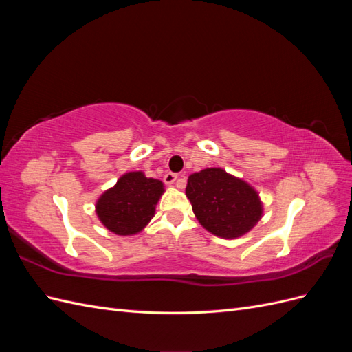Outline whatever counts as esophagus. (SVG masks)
Instances as JSON below:
<instances>
[{
    "label": "esophagus",
    "instance_id": "obj_1",
    "mask_svg": "<svg viewBox=\"0 0 352 352\" xmlns=\"http://www.w3.org/2000/svg\"><path fill=\"white\" fill-rule=\"evenodd\" d=\"M177 180V175L176 173H172V172H167L166 175H164V182L166 184H168V185H172V184H175Z\"/></svg>",
    "mask_w": 352,
    "mask_h": 352
}]
</instances>
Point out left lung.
<instances>
[{"label": "left lung", "instance_id": "8db88e82", "mask_svg": "<svg viewBox=\"0 0 352 352\" xmlns=\"http://www.w3.org/2000/svg\"><path fill=\"white\" fill-rule=\"evenodd\" d=\"M186 197L201 226L223 239L245 235L263 216L257 190L220 167L190 175Z\"/></svg>", "mask_w": 352, "mask_h": 352}]
</instances>
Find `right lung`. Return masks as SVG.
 Masks as SVG:
<instances>
[{
  "label": "right lung",
  "mask_w": 352,
  "mask_h": 352,
  "mask_svg": "<svg viewBox=\"0 0 352 352\" xmlns=\"http://www.w3.org/2000/svg\"><path fill=\"white\" fill-rule=\"evenodd\" d=\"M163 192L162 180L146 177L142 172H129L98 198L95 211L102 225L116 235H135L154 217Z\"/></svg>",
  "instance_id": "right-lung-1"
}]
</instances>
